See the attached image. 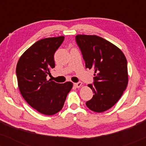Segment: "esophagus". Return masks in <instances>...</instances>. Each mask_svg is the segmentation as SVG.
Here are the masks:
<instances>
[{
	"label": "esophagus",
	"mask_w": 146,
	"mask_h": 146,
	"mask_svg": "<svg viewBox=\"0 0 146 146\" xmlns=\"http://www.w3.org/2000/svg\"><path fill=\"white\" fill-rule=\"evenodd\" d=\"M74 86L75 87H77V88H79V87H80L82 86V82H78V83H75Z\"/></svg>",
	"instance_id": "esophagus-1"
}]
</instances>
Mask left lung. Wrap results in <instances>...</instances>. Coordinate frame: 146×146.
I'll list each match as a JSON object with an SVG mask.
<instances>
[{
	"label": "left lung",
	"instance_id": "1",
	"mask_svg": "<svg viewBox=\"0 0 146 146\" xmlns=\"http://www.w3.org/2000/svg\"><path fill=\"white\" fill-rule=\"evenodd\" d=\"M75 41L86 68L95 71L93 83L88 86L94 93L86 106L96 113L113 107L128 85L127 60L121 50L98 36L78 35Z\"/></svg>",
	"mask_w": 146,
	"mask_h": 146
}]
</instances>
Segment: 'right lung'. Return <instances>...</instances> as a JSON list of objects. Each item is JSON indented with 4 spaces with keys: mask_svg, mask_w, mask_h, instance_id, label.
Here are the masks:
<instances>
[{
    "mask_svg": "<svg viewBox=\"0 0 146 146\" xmlns=\"http://www.w3.org/2000/svg\"><path fill=\"white\" fill-rule=\"evenodd\" d=\"M64 37L37 41L22 55L16 66L18 88L25 100L37 111L53 115L62 110L73 87L71 82L58 84L47 81L50 70L55 67L54 53Z\"/></svg>",
    "mask_w": 146,
    "mask_h": 146,
    "instance_id": "1",
    "label": "right lung"
}]
</instances>
